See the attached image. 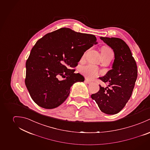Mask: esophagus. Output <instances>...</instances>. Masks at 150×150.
<instances>
[{
    "label": "esophagus",
    "instance_id": "1",
    "mask_svg": "<svg viewBox=\"0 0 150 150\" xmlns=\"http://www.w3.org/2000/svg\"><path fill=\"white\" fill-rule=\"evenodd\" d=\"M84 82H85V83H87V84H91V82H90V81L87 80V79H86L84 80Z\"/></svg>",
    "mask_w": 150,
    "mask_h": 150
}]
</instances>
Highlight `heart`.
<instances>
[{
  "instance_id": "1",
  "label": "heart",
  "mask_w": 150,
  "mask_h": 150,
  "mask_svg": "<svg viewBox=\"0 0 150 150\" xmlns=\"http://www.w3.org/2000/svg\"><path fill=\"white\" fill-rule=\"evenodd\" d=\"M109 53H113L112 50L108 47H103L101 49V54L105 55ZM81 72L88 79L93 80L96 78L100 74V70L96 66L90 64L81 68Z\"/></svg>"
}]
</instances>
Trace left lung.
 Segmentation results:
<instances>
[{"label":"left lung","mask_w":150,"mask_h":150,"mask_svg":"<svg viewBox=\"0 0 150 150\" xmlns=\"http://www.w3.org/2000/svg\"><path fill=\"white\" fill-rule=\"evenodd\" d=\"M100 39L113 50L115 60L112 69L100 78L103 82L109 83L108 86L100 85V90L91 97L101 112L115 115L124 108L132 95L137 77V65L129 47L122 40L103 37Z\"/></svg>","instance_id":"1"}]
</instances>
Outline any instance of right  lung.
<instances>
[{"instance_id": "right-lung-1", "label": "right lung", "mask_w": 150, "mask_h": 150, "mask_svg": "<svg viewBox=\"0 0 150 150\" xmlns=\"http://www.w3.org/2000/svg\"><path fill=\"white\" fill-rule=\"evenodd\" d=\"M98 44L94 35L76 32L63 28L47 34L31 50L26 63L25 84L34 102L45 109L62 104L76 82L84 78L72 69L84 53ZM65 79L59 81L57 77Z\"/></svg>"}]
</instances>
